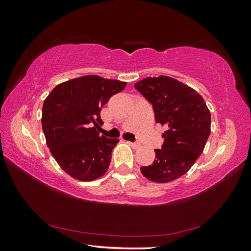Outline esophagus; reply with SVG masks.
Wrapping results in <instances>:
<instances>
[{"instance_id":"esophagus-1","label":"esophagus","mask_w":251,"mask_h":251,"mask_svg":"<svg viewBox=\"0 0 251 251\" xmlns=\"http://www.w3.org/2000/svg\"><path fill=\"white\" fill-rule=\"evenodd\" d=\"M128 143L133 148H138L139 146H141V144H139V143H131V142H128Z\"/></svg>"}]
</instances>
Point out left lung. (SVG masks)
I'll list each match as a JSON object with an SVG mask.
<instances>
[{
	"instance_id": "left-lung-1",
	"label": "left lung",
	"mask_w": 251,
	"mask_h": 251,
	"mask_svg": "<svg viewBox=\"0 0 251 251\" xmlns=\"http://www.w3.org/2000/svg\"><path fill=\"white\" fill-rule=\"evenodd\" d=\"M135 88L152 105L155 121L167 130L156 158L141 172L154 182L177 179L192 168L201 155L210 134V112L192 87L168 76L147 77Z\"/></svg>"
}]
</instances>
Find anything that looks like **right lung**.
Returning <instances> with one entry per match:
<instances>
[{"label": "right lung", "instance_id": "right-lung-1", "mask_svg": "<svg viewBox=\"0 0 251 251\" xmlns=\"http://www.w3.org/2000/svg\"><path fill=\"white\" fill-rule=\"evenodd\" d=\"M126 82L86 75L58 84L46 97L42 127L55 160L75 179L91 181L107 172L117 138L100 136L101 107Z\"/></svg>", "mask_w": 251, "mask_h": 251}]
</instances>
